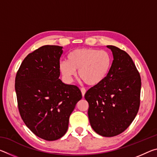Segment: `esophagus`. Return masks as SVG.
I'll list each match as a JSON object with an SVG mask.
<instances>
[{
  "label": "esophagus",
  "mask_w": 157,
  "mask_h": 157,
  "mask_svg": "<svg viewBox=\"0 0 157 157\" xmlns=\"http://www.w3.org/2000/svg\"><path fill=\"white\" fill-rule=\"evenodd\" d=\"M81 92H82V97H84L85 95V93H86V89H85L84 88H81Z\"/></svg>",
  "instance_id": "34e87169"
}]
</instances>
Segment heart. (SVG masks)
Segmentation results:
<instances>
[{"label": "heart", "mask_w": 157, "mask_h": 157, "mask_svg": "<svg viewBox=\"0 0 157 157\" xmlns=\"http://www.w3.org/2000/svg\"><path fill=\"white\" fill-rule=\"evenodd\" d=\"M112 66V57L106 50L78 48L71 52L67 61H61L59 68L66 81L71 82L78 70V76L85 83L95 86L105 80Z\"/></svg>", "instance_id": "b5f03b06"}]
</instances>
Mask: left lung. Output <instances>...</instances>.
I'll return each instance as SVG.
<instances>
[{"mask_svg":"<svg viewBox=\"0 0 157 157\" xmlns=\"http://www.w3.org/2000/svg\"><path fill=\"white\" fill-rule=\"evenodd\" d=\"M113 60L109 73L100 84L89 89L84 98L94 131L111 137L123 132L136 117L140 106L141 79L131 57L113 46Z\"/></svg>","mask_w":157,"mask_h":157,"instance_id":"obj_1","label":"left lung"}]
</instances>
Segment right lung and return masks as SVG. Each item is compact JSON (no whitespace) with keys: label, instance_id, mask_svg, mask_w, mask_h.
Wrapping results in <instances>:
<instances>
[{"label":"right lung","instance_id":"add662e5","mask_svg":"<svg viewBox=\"0 0 157 157\" xmlns=\"http://www.w3.org/2000/svg\"><path fill=\"white\" fill-rule=\"evenodd\" d=\"M62 48L46 45L30 53L15 78L21 118L36 136L49 141L66 134L69 117L82 98L78 86L59 79Z\"/></svg>","mask_w":157,"mask_h":157}]
</instances>
